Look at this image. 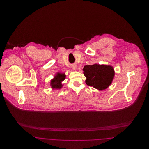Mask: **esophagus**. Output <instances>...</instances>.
Returning <instances> with one entry per match:
<instances>
[{
	"mask_svg": "<svg viewBox=\"0 0 149 149\" xmlns=\"http://www.w3.org/2000/svg\"><path fill=\"white\" fill-rule=\"evenodd\" d=\"M71 68H72L73 70H77V66L76 65H73L71 66Z\"/></svg>",
	"mask_w": 149,
	"mask_h": 149,
	"instance_id": "obj_1",
	"label": "esophagus"
}]
</instances>
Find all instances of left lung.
Here are the masks:
<instances>
[{
    "mask_svg": "<svg viewBox=\"0 0 149 149\" xmlns=\"http://www.w3.org/2000/svg\"><path fill=\"white\" fill-rule=\"evenodd\" d=\"M83 70L86 85L99 91L105 90L111 85L115 75L113 67L107 65H85Z\"/></svg>",
    "mask_w": 149,
    "mask_h": 149,
    "instance_id": "8db88e82",
    "label": "left lung"
}]
</instances>
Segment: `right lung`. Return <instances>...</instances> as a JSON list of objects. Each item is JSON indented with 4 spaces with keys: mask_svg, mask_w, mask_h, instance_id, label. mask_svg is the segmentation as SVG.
<instances>
[{
    "mask_svg": "<svg viewBox=\"0 0 149 149\" xmlns=\"http://www.w3.org/2000/svg\"><path fill=\"white\" fill-rule=\"evenodd\" d=\"M66 78V75L64 72H57L54 78L50 81V86L52 89H60L63 88L64 84L62 82Z\"/></svg>",
    "mask_w": 149,
    "mask_h": 149,
    "instance_id": "1",
    "label": "right lung"
}]
</instances>
